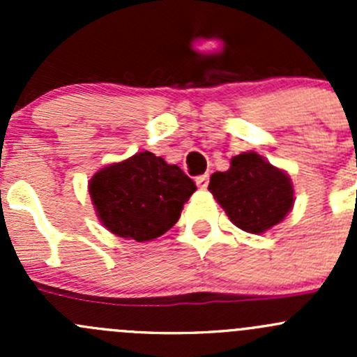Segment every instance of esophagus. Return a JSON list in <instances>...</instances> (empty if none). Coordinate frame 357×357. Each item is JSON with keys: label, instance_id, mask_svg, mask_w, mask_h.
Returning <instances> with one entry per match:
<instances>
[{"label": "esophagus", "instance_id": "34e87169", "mask_svg": "<svg viewBox=\"0 0 357 357\" xmlns=\"http://www.w3.org/2000/svg\"><path fill=\"white\" fill-rule=\"evenodd\" d=\"M195 181H197V186H199V188L205 190V188H207V185H208V174H200V176H197Z\"/></svg>", "mask_w": 357, "mask_h": 357}]
</instances>
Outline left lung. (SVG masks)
Returning <instances> with one entry per match:
<instances>
[{
  "instance_id": "left-lung-1",
  "label": "left lung",
  "mask_w": 357,
  "mask_h": 357,
  "mask_svg": "<svg viewBox=\"0 0 357 357\" xmlns=\"http://www.w3.org/2000/svg\"><path fill=\"white\" fill-rule=\"evenodd\" d=\"M208 190L231 222L262 233L283 221L294 205L290 178L255 152L231 158V167L211 176Z\"/></svg>"
}]
</instances>
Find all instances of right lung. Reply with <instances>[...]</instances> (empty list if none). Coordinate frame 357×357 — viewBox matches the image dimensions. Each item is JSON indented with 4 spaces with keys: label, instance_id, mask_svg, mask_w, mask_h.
Listing matches in <instances>:
<instances>
[{
    "label": "right lung",
    "instance_id": "add662e5",
    "mask_svg": "<svg viewBox=\"0 0 357 357\" xmlns=\"http://www.w3.org/2000/svg\"><path fill=\"white\" fill-rule=\"evenodd\" d=\"M197 186L178 165L150 152L103 167L89 183L100 221L114 235L150 242L178 222Z\"/></svg>",
    "mask_w": 357,
    "mask_h": 357
}]
</instances>
